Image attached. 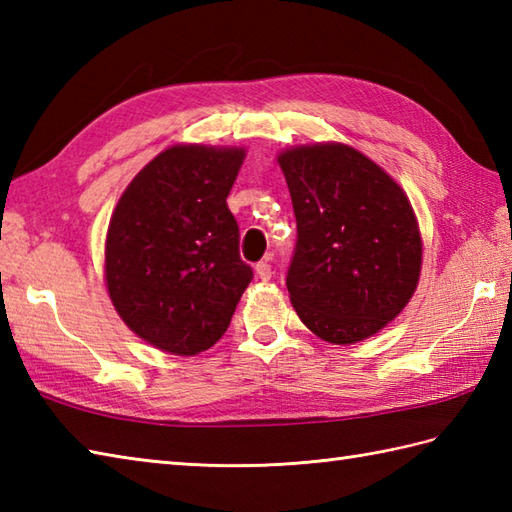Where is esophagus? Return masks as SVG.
<instances>
[{"label":"esophagus","mask_w":512,"mask_h":512,"mask_svg":"<svg viewBox=\"0 0 512 512\" xmlns=\"http://www.w3.org/2000/svg\"><path fill=\"white\" fill-rule=\"evenodd\" d=\"M268 262H270V257H266L264 262H259V264L255 266V270H257V277L262 279V281H268L270 277H273V266H270Z\"/></svg>","instance_id":"esophagus-1"}]
</instances>
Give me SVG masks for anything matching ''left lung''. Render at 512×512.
<instances>
[{
	"label": "left lung",
	"mask_w": 512,
	"mask_h": 512,
	"mask_svg": "<svg viewBox=\"0 0 512 512\" xmlns=\"http://www.w3.org/2000/svg\"><path fill=\"white\" fill-rule=\"evenodd\" d=\"M297 217L286 286L319 339L350 345L383 330L416 292L422 239L398 182L350 145L277 156Z\"/></svg>",
	"instance_id": "1"
}]
</instances>
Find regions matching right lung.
Returning a JSON list of instances; mask_svg holds the SVG:
<instances>
[{
	"mask_svg": "<svg viewBox=\"0 0 512 512\" xmlns=\"http://www.w3.org/2000/svg\"><path fill=\"white\" fill-rule=\"evenodd\" d=\"M246 151L173 145L118 200L105 239V281L127 328L162 352L193 356L222 339L253 268L228 211Z\"/></svg>",
	"mask_w": 512,
	"mask_h": 512,
	"instance_id": "1",
	"label": "right lung"
}]
</instances>
